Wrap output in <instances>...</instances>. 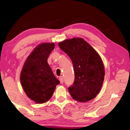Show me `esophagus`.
Instances as JSON below:
<instances>
[{
	"mask_svg": "<svg viewBox=\"0 0 130 130\" xmlns=\"http://www.w3.org/2000/svg\"><path fill=\"white\" fill-rule=\"evenodd\" d=\"M59 80H60V83L61 84H63V76H60V78H59Z\"/></svg>",
	"mask_w": 130,
	"mask_h": 130,
	"instance_id": "esophagus-1",
	"label": "esophagus"
}]
</instances>
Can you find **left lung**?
<instances>
[{
    "instance_id": "left-lung-1",
    "label": "left lung",
    "mask_w": 130,
    "mask_h": 130,
    "mask_svg": "<svg viewBox=\"0 0 130 130\" xmlns=\"http://www.w3.org/2000/svg\"><path fill=\"white\" fill-rule=\"evenodd\" d=\"M73 62L75 79L68 88L73 98L85 102L94 98L104 78V68L99 54L81 38L67 40L59 43Z\"/></svg>"
}]
</instances>
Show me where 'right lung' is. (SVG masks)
<instances>
[{"mask_svg":"<svg viewBox=\"0 0 130 130\" xmlns=\"http://www.w3.org/2000/svg\"><path fill=\"white\" fill-rule=\"evenodd\" d=\"M54 47V43L38 45L27 59L21 74L24 91L37 103L48 101L60 83L47 63L48 57Z\"/></svg>","mask_w":130,"mask_h":130,"instance_id":"right-lung-1","label":"right lung"}]
</instances>
